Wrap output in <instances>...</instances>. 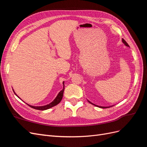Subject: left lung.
Returning <instances> with one entry per match:
<instances>
[{"instance_id":"obj_1","label":"left lung","mask_w":147,"mask_h":147,"mask_svg":"<svg viewBox=\"0 0 147 147\" xmlns=\"http://www.w3.org/2000/svg\"><path fill=\"white\" fill-rule=\"evenodd\" d=\"M122 42L124 43V45H125L126 46H127V47H129V45L127 44V43L123 39V38H122ZM89 102H90V103H91V104H92V105H95V106H96V107H100V108H102V109H105V108H109V107H112V106H110V107H101V106H98V105H95V104H92V103H91V102H90V101H88Z\"/></svg>"}]
</instances>
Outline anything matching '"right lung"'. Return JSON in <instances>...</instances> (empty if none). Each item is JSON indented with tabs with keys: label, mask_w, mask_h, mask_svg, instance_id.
<instances>
[{
	"label": "right lung",
	"mask_w": 147,
	"mask_h": 147,
	"mask_svg": "<svg viewBox=\"0 0 147 147\" xmlns=\"http://www.w3.org/2000/svg\"><path fill=\"white\" fill-rule=\"evenodd\" d=\"M64 84V82H63ZM64 88L63 89V90H61L59 92V94H57V97L55 98V99L53 100L52 102H51L50 104H49L45 106H40V107H35V106H32V105H28L29 107H30L31 108L34 109H36V110H47L50 109L53 107H54L55 105H56L57 104H58L59 102L61 101L62 99H63V93H64ZM17 96V95H16Z\"/></svg>",
	"instance_id": "add662e5"
}]
</instances>
